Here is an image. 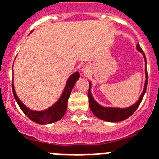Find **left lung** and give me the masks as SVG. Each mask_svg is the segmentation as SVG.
Segmentation results:
<instances>
[{
    "instance_id": "left-lung-1",
    "label": "left lung",
    "mask_w": 159,
    "mask_h": 159,
    "mask_svg": "<svg viewBox=\"0 0 159 159\" xmlns=\"http://www.w3.org/2000/svg\"><path fill=\"white\" fill-rule=\"evenodd\" d=\"M137 49L138 50H139L140 52L143 53V50L140 47L139 44L137 45ZM144 58L146 60V57ZM147 63V62H146ZM146 82H145L144 89L143 91L142 94L140 96L139 99L138 100V102L135 104L130 106L129 108H127V109H118V108H104V107L100 106L99 104H98L96 102L94 101L93 96L91 95L90 93V88H89L88 90V98H89V105L91 111L93 112V114L99 119L104 120V121L108 122H119L123 121L124 119L129 118L132 115L136 109L139 108L140 103L142 101L143 95H144L145 92H146V89H147V84H148V73H147V69H146ZM89 87H90V84H89Z\"/></svg>"
}]
</instances>
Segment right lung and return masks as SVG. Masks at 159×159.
<instances>
[{
  "mask_svg": "<svg viewBox=\"0 0 159 159\" xmlns=\"http://www.w3.org/2000/svg\"><path fill=\"white\" fill-rule=\"evenodd\" d=\"M79 78H80V74L78 72H75V74H73L69 78L66 88H65V90L63 92L60 99L58 100L56 104H55L53 106H51L48 109L45 110V111H33V110H30L27 107L25 106L24 104L21 103V101L18 99L16 93L15 92L13 84H12V91H13V94H14L15 99L16 100L18 105L21 109L23 113L30 119H31L33 122L37 123V124H51V123L60 120L64 116V114H66L69 97L70 95L71 90H72L76 80Z\"/></svg>",
  "mask_w": 159,
  "mask_h": 159,
  "instance_id": "obj_1",
  "label": "right lung"
}]
</instances>
